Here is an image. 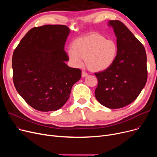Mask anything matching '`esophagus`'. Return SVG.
Instances as JSON below:
<instances>
[{
    "mask_svg": "<svg viewBox=\"0 0 157 157\" xmlns=\"http://www.w3.org/2000/svg\"><path fill=\"white\" fill-rule=\"evenodd\" d=\"M88 76V74H87L86 72L82 71V77L85 78V77H86V76Z\"/></svg>",
    "mask_w": 157,
    "mask_h": 157,
    "instance_id": "1",
    "label": "esophagus"
}]
</instances>
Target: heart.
I'll list each match as a JSON object with an SVG mask.
<instances>
[{
  "instance_id": "1",
  "label": "heart",
  "mask_w": 157,
  "mask_h": 157,
  "mask_svg": "<svg viewBox=\"0 0 157 157\" xmlns=\"http://www.w3.org/2000/svg\"><path fill=\"white\" fill-rule=\"evenodd\" d=\"M71 48L68 56L74 67H80L85 59L88 69L94 72L108 69L116 60L118 50L116 41L97 33H90L76 39Z\"/></svg>"
}]
</instances>
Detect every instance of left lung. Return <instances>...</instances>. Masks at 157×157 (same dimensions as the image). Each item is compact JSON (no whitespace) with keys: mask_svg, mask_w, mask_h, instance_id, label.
<instances>
[{"mask_svg":"<svg viewBox=\"0 0 157 157\" xmlns=\"http://www.w3.org/2000/svg\"><path fill=\"white\" fill-rule=\"evenodd\" d=\"M117 38L118 54L111 67L95 72L98 85L95 95L102 105L110 109L123 108L134 102L144 87L147 57L144 47L119 20H110Z\"/></svg>","mask_w":157,"mask_h":157,"instance_id":"obj_1","label":"left lung"}]
</instances>
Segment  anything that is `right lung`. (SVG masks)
<instances>
[{
    "mask_svg": "<svg viewBox=\"0 0 157 157\" xmlns=\"http://www.w3.org/2000/svg\"><path fill=\"white\" fill-rule=\"evenodd\" d=\"M69 29L46 25L30 29L14 49L12 59L13 83L18 94L33 108L56 111L67 101L73 85L81 77L79 69L65 63Z\"/></svg>",
    "mask_w": 157,
    "mask_h": 157,
    "instance_id": "1",
    "label": "right lung"
}]
</instances>
